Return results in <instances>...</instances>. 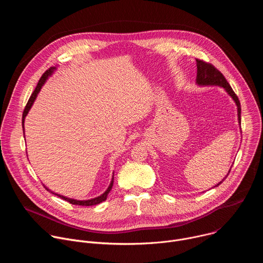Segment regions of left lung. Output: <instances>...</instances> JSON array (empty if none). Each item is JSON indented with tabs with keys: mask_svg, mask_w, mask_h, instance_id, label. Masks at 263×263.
Masks as SVG:
<instances>
[{
	"mask_svg": "<svg viewBox=\"0 0 263 263\" xmlns=\"http://www.w3.org/2000/svg\"><path fill=\"white\" fill-rule=\"evenodd\" d=\"M197 68H198V70H197V84L198 85L222 87L224 90L228 92V95L234 100V102L237 106L238 123L240 125V122H241V119H240V112H241L240 102H239L237 96L235 95V92L233 91V89L231 88L230 84L226 80V78L223 77V74L217 68H215L211 63L205 62V61L200 60V59H197ZM230 171H231V168H230ZM230 171H229V173H230ZM229 173H228V175H229ZM227 176H226V178H227ZM222 181H220L218 184H216L215 187L218 186Z\"/></svg>",
	"mask_w": 263,
	"mask_h": 263,
	"instance_id": "8db88e82",
	"label": "left lung"
}]
</instances>
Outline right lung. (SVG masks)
<instances>
[{"label": "right lung", "mask_w": 263, "mask_h": 263, "mask_svg": "<svg viewBox=\"0 0 263 263\" xmlns=\"http://www.w3.org/2000/svg\"><path fill=\"white\" fill-rule=\"evenodd\" d=\"M55 69H56V67H55V66H54V67H50L48 70H46V71L44 72V74L42 76V78H41V79H40V81H39V84H37L36 88L34 89L33 93L31 95V97H30V99H29V101H28V103H27V105H26V107H25L24 114H23V130H24V122H25V118L27 117L28 112H29V110L31 109V107H32V105H33V103H34V101H35V99H36L37 95H39V92H40V90H41L42 86L45 84V82L47 81V79L51 76V74L53 73V71H54ZM112 186H114V177H112V180H111V182H110V184H109V186H108V189L106 190V192H105L104 194H102L101 196H99V197H97V198H95V199L85 200V201L73 200V199L66 198V197H64V196H60V195H58V194H55V193L51 192L49 189H47V187H46V190H47V191H49V192H51L52 194H54V195L58 196L59 198H61V199L65 200L66 202H68V203L72 204V205H79V206H93V205H97V204H100V203L104 202V201L107 199V196H108V194L110 193V191H111V189H112Z\"/></svg>", "instance_id": "obj_1"}]
</instances>
